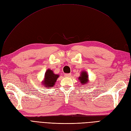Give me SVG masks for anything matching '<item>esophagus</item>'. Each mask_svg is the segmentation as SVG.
I'll list each match as a JSON object with an SVG mask.
<instances>
[{"label": "esophagus", "instance_id": "1", "mask_svg": "<svg viewBox=\"0 0 131 131\" xmlns=\"http://www.w3.org/2000/svg\"><path fill=\"white\" fill-rule=\"evenodd\" d=\"M64 77L69 78V77H71V74H64Z\"/></svg>", "mask_w": 131, "mask_h": 131}]
</instances>
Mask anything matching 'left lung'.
<instances>
[{
  "label": "left lung",
  "mask_w": 131,
  "mask_h": 131,
  "mask_svg": "<svg viewBox=\"0 0 131 131\" xmlns=\"http://www.w3.org/2000/svg\"><path fill=\"white\" fill-rule=\"evenodd\" d=\"M89 76L88 73L86 71H82L80 76L79 78V80L80 81L82 85H85V84H88L89 81Z\"/></svg>",
  "instance_id": "8db88e82"
}]
</instances>
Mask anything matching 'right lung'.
<instances>
[{
  "instance_id": "right-lung-1",
  "label": "right lung",
  "mask_w": 131,
  "mask_h": 131,
  "mask_svg": "<svg viewBox=\"0 0 131 131\" xmlns=\"http://www.w3.org/2000/svg\"><path fill=\"white\" fill-rule=\"evenodd\" d=\"M59 75L54 74L52 70L47 69L45 74V78L42 82V85L45 88H50L53 87L56 82Z\"/></svg>"
}]
</instances>
